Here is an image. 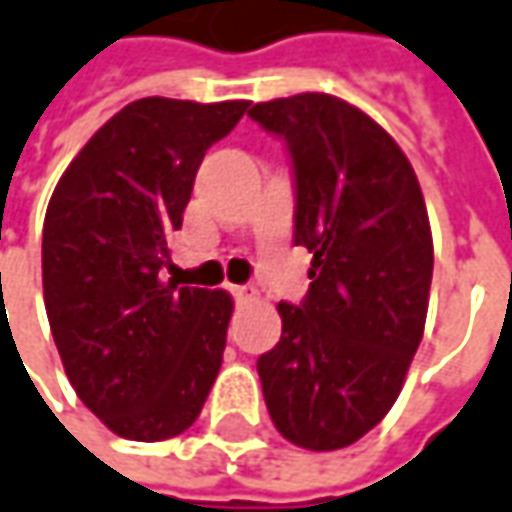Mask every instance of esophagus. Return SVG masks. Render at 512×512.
Returning a JSON list of instances; mask_svg holds the SVG:
<instances>
[{"mask_svg":"<svg viewBox=\"0 0 512 512\" xmlns=\"http://www.w3.org/2000/svg\"><path fill=\"white\" fill-rule=\"evenodd\" d=\"M229 291L238 302H249L257 297V288H252V285H229Z\"/></svg>","mask_w":512,"mask_h":512,"instance_id":"esophagus-1","label":"esophagus"}]
</instances>
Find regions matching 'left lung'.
Masks as SVG:
<instances>
[{"mask_svg": "<svg viewBox=\"0 0 512 512\" xmlns=\"http://www.w3.org/2000/svg\"><path fill=\"white\" fill-rule=\"evenodd\" d=\"M294 165V243L311 260L283 336L257 358L277 431L308 451L361 440L398 401L423 339L434 246L409 159L370 114L322 92L255 103Z\"/></svg>", "mask_w": 512, "mask_h": 512, "instance_id": "left-lung-1", "label": "left lung"}]
</instances>
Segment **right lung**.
Wrapping results in <instances>:
<instances>
[{
    "mask_svg": "<svg viewBox=\"0 0 512 512\" xmlns=\"http://www.w3.org/2000/svg\"><path fill=\"white\" fill-rule=\"evenodd\" d=\"M246 109L249 100H134L55 184L41 238L52 339L78 398L125 440L190 429L221 370L232 297L162 269L201 159Z\"/></svg>",
    "mask_w": 512,
    "mask_h": 512,
    "instance_id": "right-lung-1",
    "label": "right lung"
}]
</instances>
